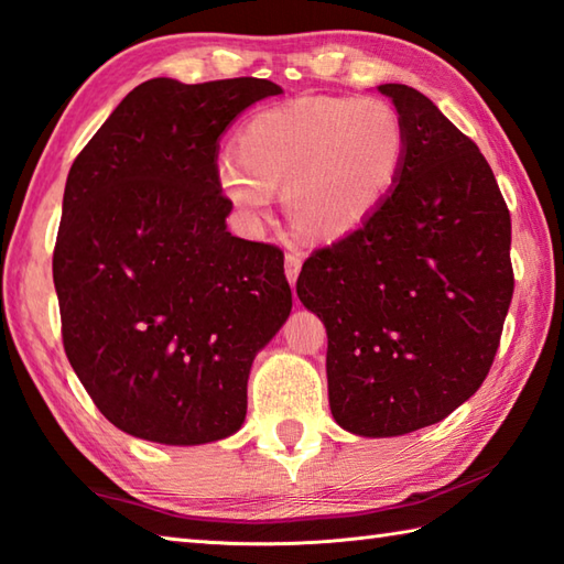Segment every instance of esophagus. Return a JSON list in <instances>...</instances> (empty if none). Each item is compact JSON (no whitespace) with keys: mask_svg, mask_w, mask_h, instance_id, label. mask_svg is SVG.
<instances>
[{"mask_svg":"<svg viewBox=\"0 0 564 564\" xmlns=\"http://www.w3.org/2000/svg\"><path fill=\"white\" fill-rule=\"evenodd\" d=\"M301 265H303V256L301 253H295V251L285 253V279H289L291 283L299 281Z\"/></svg>","mask_w":564,"mask_h":564,"instance_id":"obj_1","label":"esophagus"}]
</instances>
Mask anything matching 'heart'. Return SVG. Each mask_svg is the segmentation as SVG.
I'll use <instances>...</instances> for the list:
<instances>
[{"mask_svg": "<svg viewBox=\"0 0 564 564\" xmlns=\"http://www.w3.org/2000/svg\"><path fill=\"white\" fill-rule=\"evenodd\" d=\"M406 158L402 116L382 98L305 96L263 108L243 122L237 158H224V197L256 221L273 189L295 221L337 239L372 217Z\"/></svg>", "mask_w": 564, "mask_h": 564, "instance_id": "heart-1", "label": "heart"}]
</instances>
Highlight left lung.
Wrapping results in <instances>:
<instances>
[{
	"mask_svg": "<svg viewBox=\"0 0 564 564\" xmlns=\"http://www.w3.org/2000/svg\"><path fill=\"white\" fill-rule=\"evenodd\" d=\"M380 90L406 130L397 187L295 283L327 330L330 412L360 436L416 432L464 404L496 360L516 285L510 212L476 142L419 90Z\"/></svg>",
	"mask_w": 564,
	"mask_h": 564,
	"instance_id": "8db88e82",
	"label": "left lung"
}]
</instances>
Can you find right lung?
Masks as SVG:
<instances>
[{
  "mask_svg": "<svg viewBox=\"0 0 564 564\" xmlns=\"http://www.w3.org/2000/svg\"><path fill=\"white\" fill-rule=\"evenodd\" d=\"M265 78H150L70 165L54 247L61 337L110 424L192 446L237 432L256 352L293 295L283 251L231 237L219 135Z\"/></svg>",
  "mask_w": 564,
  "mask_h": 564,
  "instance_id": "add662e5",
  "label": "right lung"
}]
</instances>
